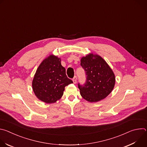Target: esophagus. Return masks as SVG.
Returning <instances> with one entry per match:
<instances>
[{
  "instance_id": "obj_1",
  "label": "esophagus",
  "mask_w": 147,
  "mask_h": 147,
  "mask_svg": "<svg viewBox=\"0 0 147 147\" xmlns=\"http://www.w3.org/2000/svg\"><path fill=\"white\" fill-rule=\"evenodd\" d=\"M73 83L74 84H76V82H77V77L76 76H74L73 78Z\"/></svg>"
}]
</instances>
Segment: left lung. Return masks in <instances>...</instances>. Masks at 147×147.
<instances>
[{"mask_svg":"<svg viewBox=\"0 0 147 147\" xmlns=\"http://www.w3.org/2000/svg\"><path fill=\"white\" fill-rule=\"evenodd\" d=\"M81 66L86 76L83 85L78 84L82 97L90 102L105 98L115 84V74L107 63L100 56L90 53L81 58Z\"/></svg>","mask_w":147,"mask_h":147,"instance_id":"8db88e82","label":"left lung"}]
</instances>
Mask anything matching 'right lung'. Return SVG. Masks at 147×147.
Listing matches in <instances>:
<instances>
[{
	"instance_id": "right-lung-1",
	"label": "right lung",
	"mask_w": 147,
	"mask_h": 147,
	"mask_svg": "<svg viewBox=\"0 0 147 147\" xmlns=\"http://www.w3.org/2000/svg\"><path fill=\"white\" fill-rule=\"evenodd\" d=\"M61 60L51 55L41 63L32 81V89L36 97L47 103H52L60 99L66 86L73 81L66 74L61 65Z\"/></svg>"
}]
</instances>
